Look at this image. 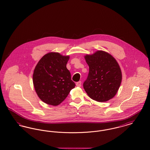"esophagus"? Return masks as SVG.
<instances>
[{"mask_svg": "<svg viewBox=\"0 0 150 150\" xmlns=\"http://www.w3.org/2000/svg\"><path fill=\"white\" fill-rule=\"evenodd\" d=\"M76 85L77 86H79V87L81 86V82L80 81H79L77 82V83H76Z\"/></svg>", "mask_w": 150, "mask_h": 150, "instance_id": "34e87169", "label": "esophagus"}]
</instances>
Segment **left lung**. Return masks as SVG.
Instances as JSON below:
<instances>
[{
	"instance_id": "obj_1",
	"label": "left lung",
	"mask_w": 150,
	"mask_h": 150,
	"mask_svg": "<svg viewBox=\"0 0 150 150\" xmlns=\"http://www.w3.org/2000/svg\"><path fill=\"white\" fill-rule=\"evenodd\" d=\"M89 71L83 87L92 100L103 102L112 98L121 84V70L111 55L98 50L85 56Z\"/></svg>"
}]
</instances>
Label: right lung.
I'll list each match as a JSON object with an SVG mask.
<instances>
[{"instance_id":"1","label":"right lung","mask_w":150,"mask_h":150,"mask_svg":"<svg viewBox=\"0 0 150 150\" xmlns=\"http://www.w3.org/2000/svg\"><path fill=\"white\" fill-rule=\"evenodd\" d=\"M69 56L58 53L44 55L36 66L33 84L40 99L47 104L57 106L75 86L66 67Z\"/></svg>"}]
</instances>
